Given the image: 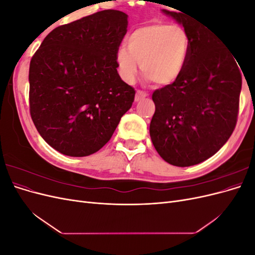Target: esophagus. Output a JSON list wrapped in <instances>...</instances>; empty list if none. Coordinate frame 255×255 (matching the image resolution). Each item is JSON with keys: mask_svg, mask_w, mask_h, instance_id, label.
<instances>
[{"mask_svg": "<svg viewBox=\"0 0 255 255\" xmlns=\"http://www.w3.org/2000/svg\"><path fill=\"white\" fill-rule=\"evenodd\" d=\"M146 97H148V94H146V92H144L142 90H137L136 96H135V102H139Z\"/></svg>", "mask_w": 255, "mask_h": 255, "instance_id": "esophagus-1", "label": "esophagus"}]
</instances>
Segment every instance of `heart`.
I'll list each match as a JSON object with an SVG mask.
<instances>
[{
	"label": "heart",
	"instance_id": "heart-1",
	"mask_svg": "<svg viewBox=\"0 0 255 255\" xmlns=\"http://www.w3.org/2000/svg\"><path fill=\"white\" fill-rule=\"evenodd\" d=\"M190 37L179 25L153 23L134 29L127 38V48H119L116 63L121 78L134 83L137 63L144 78L159 86L179 80L186 67Z\"/></svg>",
	"mask_w": 255,
	"mask_h": 255
}]
</instances>
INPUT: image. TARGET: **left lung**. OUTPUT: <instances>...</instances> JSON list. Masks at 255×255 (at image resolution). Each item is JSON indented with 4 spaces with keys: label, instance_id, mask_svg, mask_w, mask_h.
I'll use <instances>...</instances> for the list:
<instances>
[{
    "label": "left lung",
    "instance_id": "8db88e82",
    "mask_svg": "<svg viewBox=\"0 0 255 255\" xmlns=\"http://www.w3.org/2000/svg\"><path fill=\"white\" fill-rule=\"evenodd\" d=\"M163 12L186 29L190 52L179 80L153 92L155 113L150 136L167 163L189 167L213 156L232 135L242 68L233 53L203 23L182 11Z\"/></svg>",
    "mask_w": 255,
    "mask_h": 255
}]
</instances>
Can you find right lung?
<instances>
[{"label":"right lung","instance_id":"obj_1","mask_svg":"<svg viewBox=\"0 0 255 255\" xmlns=\"http://www.w3.org/2000/svg\"><path fill=\"white\" fill-rule=\"evenodd\" d=\"M128 14L114 9L54 28L29 64V112L40 136L68 156L94 154L111 139L135 90L117 71Z\"/></svg>","mask_w":255,"mask_h":255}]
</instances>
